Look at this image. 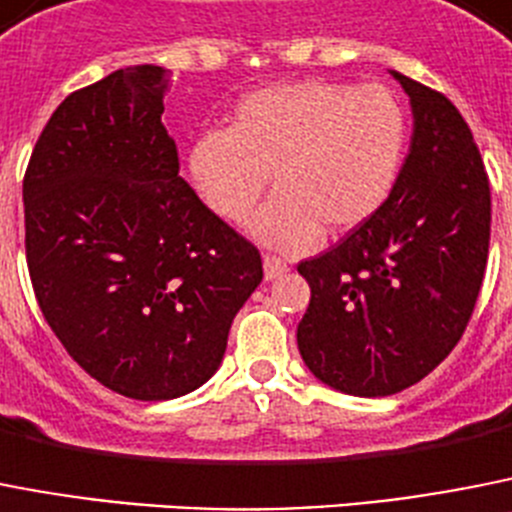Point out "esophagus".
Listing matches in <instances>:
<instances>
[{
	"label": "esophagus",
	"mask_w": 512,
	"mask_h": 512,
	"mask_svg": "<svg viewBox=\"0 0 512 512\" xmlns=\"http://www.w3.org/2000/svg\"><path fill=\"white\" fill-rule=\"evenodd\" d=\"M262 268H265V278L268 281H275V278H281L283 273H288V265L281 260V257L265 255L262 257Z\"/></svg>",
	"instance_id": "obj_1"
}]
</instances>
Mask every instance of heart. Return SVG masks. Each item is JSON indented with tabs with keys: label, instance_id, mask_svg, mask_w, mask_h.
Segmentation results:
<instances>
[{
	"label": "heart",
	"instance_id": "heart-1",
	"mask_svg": "<svg viewBox=\"0 0 512 512\" xmlns=\"http://www.w3.org/2000/svg\"><path fill=\"white\" fill-rule=\"evenodd\" d=\"M407 118L379 84H278L234 110L226 131L188 151L195 193L226 224L250 219L268 177L275 195L252 234L281 252H304L319 234H345L379 211L404 162Z\"/></svg>",
	"mask_w": 512,
	"mask_h": 512
}]
</instances>
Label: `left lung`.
I'll use <instances>...</instances> for the list:
<instances>
[{
	"mask_svg": "<svg viewBox=\"0 0 512 512\" xmlns=\"http://www.w3.org/2000/svg\"><path fill=\"white\" fill-rule=\"evenodd\" d=\"M410 95V154L389 201L332 250L299 262L311 288L296 340L309 371L353 397L425 379L464 335L490 252V180L451 100Z\"/></svg>",
	"mask_w": 512,
	"mask_h": 512,
	"instance_id": "left-lung-1",
	"label": "left lung"
}]
</instances>
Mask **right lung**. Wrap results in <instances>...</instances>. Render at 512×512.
Here are the masks:
<instances>
[{
	"label": "right lung",
	"mask_w": 512,
	"mask_h": 512,
	"mask_svg": "<svg viewBox=\"0 0 512 512\" xmlns=\"http://www.w3.org/2000/svg\"><path fill=\"white\" fill-rule=\"evenodd\" d=\"M170 71L126 66L71 92L30 154L25 255L66 353L141 402L211 379L262 281L260 252L182 180L162 123Z\"/></svg>",
	"instance_id": "1"
}]
</instances>
